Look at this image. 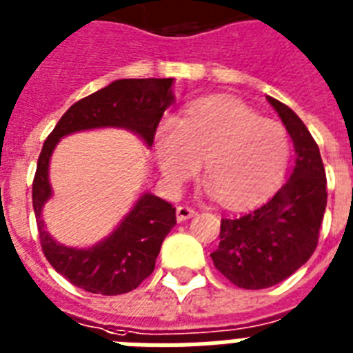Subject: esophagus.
I'll return each mask as SVG.
<instances>
[{
    "instance_id": "1",
    "label": "esophagus",
    "mask_w": 353,
    "mask_h": 353,
    "mask_svg": "<svg viewBox=\"0 0 353 353\" xmlns=\"http://www.w3.org/2000/svg\"><path fill=\"white\" fill-rule=\"evenodd\" d=\"M194 214H196V211L193 208H188V205H179L176 208V220L179 222H185L189 218H193Z\"/></svg>"
}]
</instances>
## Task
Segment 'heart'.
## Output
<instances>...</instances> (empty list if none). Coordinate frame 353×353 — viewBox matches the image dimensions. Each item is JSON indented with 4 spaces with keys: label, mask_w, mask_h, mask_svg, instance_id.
Returning <instances> with one entry per match:
<instances>
[{
    "label": "heart",
    "mask_w": 353,
    "mask_h": 353,
    "mask_svg": "<svg viewBox=\"0 0 353 353\" xmlns=\"http://www.w3.org/2000/svg\"><path fill=\"white\" fill-rule=\"evenodd\" d=\"M155 150L160 171L173 188L203 162L208 191L229 208H247L272 193L290 159L287 130L234 99H209L180 121H164Z\"/></svg>",
    "instance_id": "b5f03b06"
}]
</instances>
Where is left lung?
<instances>
[{
    "label": "left lung",
    "instance_id": "8db88e82",
    "mask_svg": "<svg viewBox=\"0 0 353 353\" xmlns=\"http://www.w3.org/2000/svg\"><path fill=\"white\" fill-rule=\"evenodd\" d=\"M296 148V165L278 193L254 211L222 218L212 263L240 288H267L294 274L314 254L327 208V174L319 148L301 119L267 97Z\"/></svg>",
    "mask_w": 353,
    "mask_h": 353
}]
</instances>
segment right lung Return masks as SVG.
<instances>
[{"instance_id":"1","label":"right lung","mask_w":353,"mask_h":353,"mask_svg":"<svg viewBox=\"0 0 353 353\" xmlns=\"http://www.w3.org/2000/svg\"><path fill=\"white\" fill-rule=\"evenodd\" d=\"M173 79H119L106 88L81 99L59 119L46 137L32 183L41 249L45 258L70 283L86 292L126 294L151 276L160 245L176 223L174 208L155 194L144 193L112 234L90 249L61 245L45 229L41 211L52 196L48 164L63 137L95 128H124L148 145L165 108L174 101Z\"/></svg>"}]
</instances>
